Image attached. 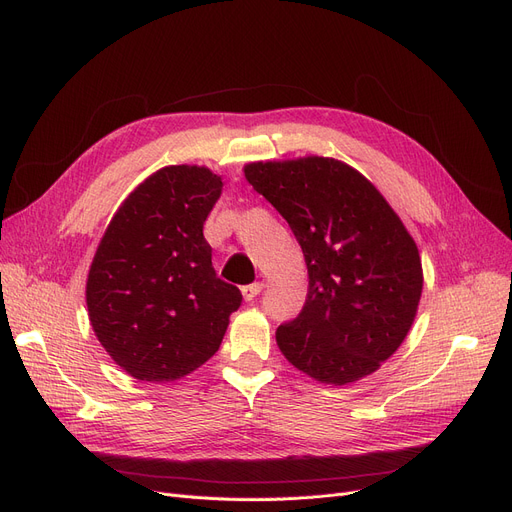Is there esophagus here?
Here are the masks:
<instances>
[{"label":"esophagus","instance_id":"1","mask_svg":"<svg viewBox=\"0 0 512 512\" xmlns=\"http://www.w3.org/2000/svg\"><path fill=\"white\" fill-rule=\"evenodd\" d=\"M259 292H261V284L259 282L242 286V297H245V301H253Z\"/></svg>","mask_w":512,"mask_h":512}]
</instances>
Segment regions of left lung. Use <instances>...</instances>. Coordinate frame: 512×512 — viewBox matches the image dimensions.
Wrapping results in <instances>:
<instances>
[{
    "instance_id": "left-lung-1",
    "label": "left lung",
    "mask_w": 512,
    "mask_h": 512,
    "mask_svg": "<svg viewBox=\"0 0 512 512\" xmlns=\"http://www.w3.org/2000/svg\"><path fill=\"white\" fill-rule=\"evenodd\" d=\"M245 178L297 236L309 288L276 332L282 355L321 384L378 371L407 338L423 270L413 236L361 172L332 157L253 161Z\"/></svg>"
}]
</instances>
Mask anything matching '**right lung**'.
Here are the masks:
<instances>
[{
    "label": "right lung",
    "mask_w": 512,
    "mask_h": 512,
    "mask_svg": "<svg viewBox=\"0 0 512 512\" xmlns=\"http://www.w3.org/2000/svg\"><path fill=\"white\" fill-rule=\"evenodd\" d=\"M222 195L205 166H166L124 199L87 278V309L105 353L134 380L184 378L222 344L242 294L211 265L203 224Z\"/></svg>",
    "instance_id": "1"
}]
</instances>
